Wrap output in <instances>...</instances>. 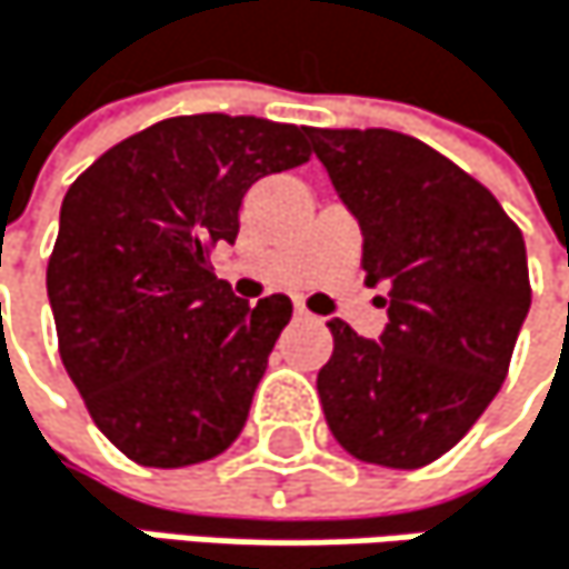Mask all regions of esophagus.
I'll list each match as a JSON object with an SVG mask.
<instances>
[{
    "mask_svg": "<svg viewBox=\"0 0 569 569\" xmlns=\"http://www.w3.org/2000/svg\"><path fill=\"white\" fill-rule=\"evenodd\" d=\"M297 317H300V320H313V313H310L303 303H297Z\"/></svg>",
    "mask_w": 569,
    "mask_h": 569,
    "instance_id": "34e87169",
    "label": "esophagus"
}]
</instances>
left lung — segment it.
<instances>
[{"instance_id": "1", "label": "left lung", "mask_w": 569, "mask_h": 569, "mask_svg": "<svg viewBox=\"0 0 569 569\" xmlns=\"http://www.w3.org/2000/svg\"><path fill=\"white\" fill-rule=\"evenodd\" d=\"M307 134L360 222L368 287H388L381 340L327 323L333 353L317 375L327 425L360 462L421 469L506 381L533 297L522 232L486 184L418 138Z\"/></svg>"}]
</instances>
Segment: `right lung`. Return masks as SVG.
<instances>
[{"instance_id":"add662e5","label":"right lung","mask_w":569,"mask_h":569,"mask_svg":"<svg viewBox=\"0 0 569 569\" xmlns=\"http://www.w3.org/2000/svg\"><path fill=\"white\" fill-rule=\"evenodd\" d=\"M310 161L307 128L168 117L100 154L67 191L47 266L60 357L128 459L181 469L239 438L290 297L249 307L212 272L252 181Z\"/></svg>"}]
</instances>
